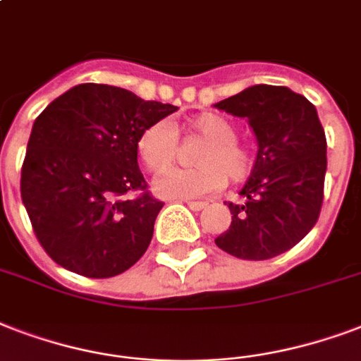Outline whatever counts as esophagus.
<instances>
[{"label": "esophagus", "instance_id": "34e87169", "mask_svg": "<svg viewBox=\"0 0 361 361\" xmlns=\"http://www.w3.org/2000/svg\"><path fill=\"white\" fill-rule=\"evenodd\" d=\"M185 202L192 212H199L202 208H206V202H202V200H185Z\"/></svg>", "mask_w": 361, "mask_h": 361}]
</instances>
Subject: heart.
Here are the masks:
<instances>
[{
	"label": "heart",
	"instance_id": "1",
	"mask_svg": "<svg viewBox=\"0 0 361 361\" xmlns=\"http://www.w3.org/2000/svg\"><path fill=\"white\" fill-rule=\"evenodd\" d=\"M189 130L204 140L195 157L197 169H174L155 181V192L162 199H192L214 192L231 181H244L254 170V151L236 140V126L219 114L195 115ZM137 155L153 174L172 166L178 151V128L164 121L145 128L136 144Z\"/></svg>",
	"mask_w": 361,
	"mask_h": 361
}]
</instances>
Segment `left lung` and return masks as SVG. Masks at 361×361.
<instances>
[{
  "label": "left lung",
  "mask_w": 361,
  "mask_h": 361,
  "mask_svg": "<svg viewBox=\"0 0 361 361\" xmlns=\"http://www.w3.org/2000/svg\"><path fill=\"white\" fill-rule=\"evenodd\" d=\"M216 107L246 117L257 140L242 202H227L233 221L216 238L217 247L238 259L276 257L309 235L320 216L327 144L316 107L272 85L247 87Z\"/></svg>",
  "instance_id": "obj_1"
}]
</instances>
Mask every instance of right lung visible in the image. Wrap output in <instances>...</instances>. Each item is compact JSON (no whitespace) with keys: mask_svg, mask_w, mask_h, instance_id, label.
Returning <instances> with one entry per match:
<instances>
[{"mask_svg":"<svg viewBox=\"0 0 361 361\" xmlns=\"http://www.w3.org/2000/svg\"><path fill=\"white\" fill-rule=\"evenodd\" d=\"M176 109L82 82L41 111L27 140L20 195L52 261L81 276L109 279L145 254L164 202L145 191L136 144ZM128 190L142 195L123 200Z\"/></svg>","mask_w":361,"mask_h":361,"instance_id":"add662e5","label":"right lung"}]
</instances>
